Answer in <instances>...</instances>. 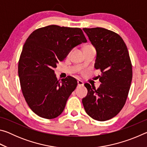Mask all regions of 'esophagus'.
<instances>
[{
  "label": "esophagus",
  "instance_id": "1",
  "mask_svg": "<svg viewBox=\"0 0 147 147\" xmlns=\"http://www.w3.org/2000/svg\"><path fill=\"white\" fill-rule=\"evenodd\" d=\"M77 83H78V86H84V82L80 80H78L77 81Z\"/></svg>",
  "mask_w": 147,
  "mask_h": 147
}]
</instances>
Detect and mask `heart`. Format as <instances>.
Masks as SVG:
<instances>
[{
  "label": "heart",
  "mask_w": 147,
  "mask_h": 147,
  "mask_svg": "<svg viewBox=\"0 0 147 147\" xmlns=\"http://www.w3.org/2000/svg\"><path fill=\"white\" fill-rule=\"evenodd\" d=\"M91 47V45H86L84 48H86V47Z\"/></svg>",
  "instance_id": "b5f03b06"
}]
</instances>
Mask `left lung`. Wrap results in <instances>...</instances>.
<instances>
[{"label":"left lung","instance_id":"obj_1","mask_svg":"<svg viewBox=\"0 0 147 147\" xmlns=\"http://www.w3.org/2000/svg\"><path fill=\"white\" fill-rule=\"evenodd\" d=\"M95 47L94 68L100 69V88L84 84L88 94L82 99L89 116L105 121L120 112L126 103L132 79V65L127 47L115 32L103 28H83Z\"/></svg>","mask_w":147,"mask_h":147}]
</instances>
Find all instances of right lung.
Wrapping results in <instances>:
<instances>
[{
    "label": "right lung",
    "mask_w": 147,
    "mask_h": 147,
    "mask_svg": "<svg viewBox=\"0 0 147 147\" xmlns=\"http://www.w3.org/2000/svg\"><path fill=\"white\" fill-rule=\"evenodd\" d=\"M86 42L82 29L57 25L36 29L27 38L19 58L18 74L24 99L36 115L52 119L63 112L78 83L71 76L59 81L53 69L72 49Z\"/></svg>",
    "instance_id": "1"
}]
</instances>
